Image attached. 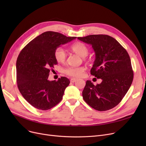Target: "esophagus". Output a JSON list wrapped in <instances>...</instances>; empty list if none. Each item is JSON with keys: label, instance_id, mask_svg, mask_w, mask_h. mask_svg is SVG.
Instances as JSON below:
<instances>
[{"label": "esophagus", "instance_id": "obj_1", "mask_svg": "<svg viewBox=\"0 0 146 146\" xmlns=\"http://www.w3.org/2000/svg\"><path fill=\"white\" fill-rule=\"evenodd\" d=\"M76 80H77V79H75V78H72V79H70V82L74 83V82H75Z\"/></svg>", "mask_w": 146, "mask_h": 146}]
</instances>
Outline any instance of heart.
Wrapping results in <instances>:
<instances>
[{
    "mask_svg": "<svg viewBox=\"0 0 146 146\" xmlns=\"http://www.w3.org/2000/svg\"><path fill=\"white\" fill-rule=\"evenodd\" d=\"M70 50L74 53L82 57H85L88 54V48L87 46L80 42H76L73 43L70 47ZM54 57L58 63H63L66 61V54L64 50L62 48H58L55 50ZM85 72V68L83 67H69L64 69V72L70 76L74 78H79L83 75Z\"/></svg>",
    "mask_w": 146,
    "mask_h": 146,
    "instance_id": "obj_1",
    "label": "heart"
}]
</instances>
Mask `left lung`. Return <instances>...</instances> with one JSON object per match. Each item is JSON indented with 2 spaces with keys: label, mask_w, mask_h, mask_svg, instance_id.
Here are the masks:
<instances>
[{
  "label": "left lung",
  "mask_w": 146,
  "mask_h": 146,
  "mask_svg": "<svg viewBox=\"0 0 146 146\" xmlns=\"http://www.w3.org/2000/svg\"><path fill=\"white\" fill-rule=\"evenodd\" d=\"M78 39L92 47L95 60L90 74L102 79L95 86L87 80L82 92L83 98L94 109L105 111L117 106L131 85L133 71L126 50L107 35H90Z\"/></svg>",
  "instance_id": "8db88e82"
}]
</instances>
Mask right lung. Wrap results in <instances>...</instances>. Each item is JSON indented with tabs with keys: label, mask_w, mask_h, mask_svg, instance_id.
I'll return each instance as SVG.
<instances>
[{
	"label": "right lung",
	"mask_w": 146,
	"mask_h": 146,
	"mask_svg": "<svg viewBox=\"0 0 146 146\" xmlns=\"http://www.w3.org/2000/svg\"><path fill=\"white\" fill-rule=\"evenodd\" d=\"M76 38L47 31L30 41L19 53L16 66L18 88L34 108L48 110L62 99L70 80L66 77H61L57 81H50L48 78L50 69L57 64L55 50Z\"/></svg>",
	"instance_id": "1"
}]
</instances>
